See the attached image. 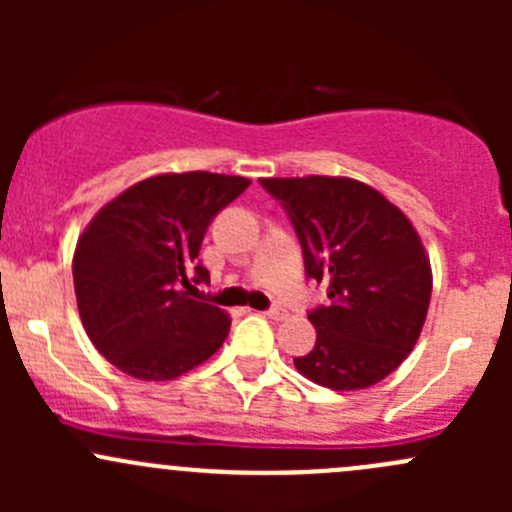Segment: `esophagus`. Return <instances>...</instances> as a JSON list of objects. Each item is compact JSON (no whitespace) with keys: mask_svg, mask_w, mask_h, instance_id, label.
Returning <instances> with one entry per match:
<instances>
[{"mask_svg":"<svg viewBox=\"0 0 512 512\" xmlns=\"http://www.w3.org/2000/svg\"><path fill=\"white\" fill-rule=\"evenodd\" d=\"M265 317H270V319H285V317H287V309L280 307V304H275V307L267 309Z\"/></svg>","mask_w":512,"mask_h":512,"instance_id":"obj_1","label":"esophagus"}]
</instances>
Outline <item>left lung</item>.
Returning <instances> with one entry per match:
<instances>
[{
	"label": "left lung",
	"mask_w": 512,
	"mask_h": 512,
	"mask_svg": "<svg viewBox=\"0 0 512 512\" xmlns=\"http://www.w3.org/2000/svg\"><path fill=\"white\" fill-rule=\"evenodd\" d=\"M302 245L304 275L327 285L309 309L317 342L294 366L334 391L366 389L414 349L428 302L431 265L414 225L374 188L349 178H267Z\"/></svg>",
	"instance_id": "obj_1"
}]
</instances>
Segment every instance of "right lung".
Returning <instances> with one entry per match:
<instances>
[{
    "mask_svg": "<svg viewBox=\"0 0 512 512\" xmlns=\"http://www.w3.org/2000/svg\"><path fill=\"white\" fill-rule=\"evenodd\" d=\"M240 175H156L118 195L91 220L74 255L81 322L116 369L168 381L225 342L230 319L198 297L210 272L200 245L220 210L247 190Z\"/></svg>",
    "mask_w": 512,
    "mask_h": 512,
    "instance_id": "1",
    "label": "right lung"
}]
</instances>
